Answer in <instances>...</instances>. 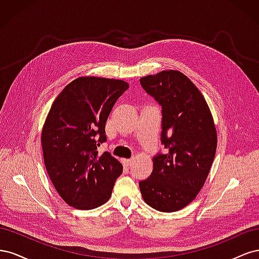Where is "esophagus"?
<instances>
[{"label":"esophagus","instance_id":"obj_1","mask_svg":"<svg viewBox=\"0 0 259 259\" xmlns=\"http://www.w3.org/2000/svg\"><path fill=\"white\" fill-rule=\"evenodd\" d=\"M133 161H134V159H133V158H131V159H123V163H124L126 166L131 165V164L133 163Z\"/></svg>","mask_w":259,"mask_h":259}]
</instances>
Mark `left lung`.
<instances>
[{
  "instance_id": "8db88e82",
  "label": "left lung",
  "mask_w": 259,
  "mask_h": 259,
  "mask_svg": "<svg viewBox=\"0 0 259 259\" xmlns=\"http://www.w3.org/2000/svg\"><path fill=\"white\" fill-rule=\"evenodd\" d=\"M140 84L162 106L166 149L152 159L153 170L139 182L140 192L149 206L170 213L191 203L205 184L217 148L215 123L204 96L178 70L144 76Z\"/></svg>"
}]
</instances>
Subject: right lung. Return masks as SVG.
<instances>
[{
  "instance_id": "right-lung-1",
  "label": "right lung",
  "mask_w": 259,
  "mask_h": 259,
  "mask_svg": "<svg viewBox=\"0 0 259 259\" xmlns=\"http://www.w3.org/2000/svg\"><path fill=\"white\" fill-rule=\"evenodd\" d=\"M123 80L80 76L54 100L41 144L46 170L68 205L93 209L110 199L123 165L97 147L106 142L105 126L112 108L128 89Z\"/></svg>"
}]
</instances>
